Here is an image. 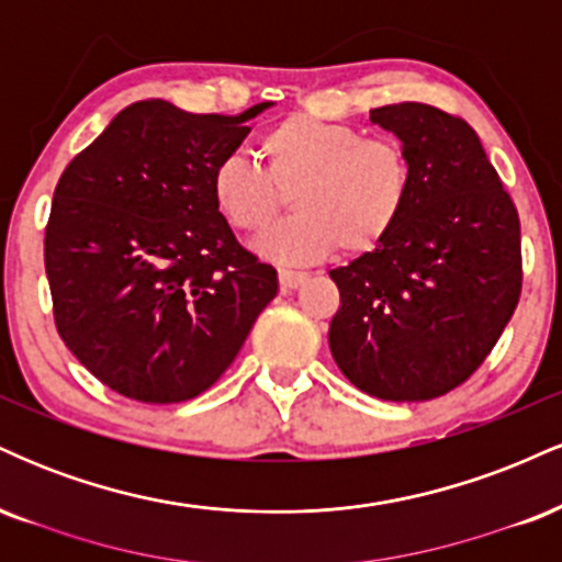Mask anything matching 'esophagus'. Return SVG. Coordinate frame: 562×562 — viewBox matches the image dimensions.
<instances>
[{
    "instance_id": "esophagus-1",
    "label": "esophagus",
    "mask_w": 562,
    "mask_h": 562,
    "mask_svg": "<svg viewBox=\"0 0 562 562\" xmlns=\"http://www.w3.org/2000/svg\"><path fill=\"white\" fill-rule=\"evenodd\" d=\"M280 285H282V290H295V288H301L303 282H306V272H293V269H280Z\"/></svg>"
}]
</instances>
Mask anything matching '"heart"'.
Segmentation results:
<instances>
[{
    "instance_id": "1",
    "label": "heart",
    "mask_w": 562,
    "mask_h": 562,
    "mask_svg": "<svg viewBox=\"0 0 562 562\" xmlns=\"http://www.w3.org/2000/svg\"><path fill=\"white\" fill-rule=\"evenodd\" d=\"M267 171L232 153L214 166L211 195L235 229L261 232L293 190L295 214L256 243L280 263H314L338 248L367 254L402 218L412 195L409 156L396 139L295 113L261 134Z\"/></svg>"
}]
</instances>
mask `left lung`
Wrapping results in <instances>:
<instances>
[{
	"label": "left lung",
	"mask_w": 562,
	"mask_h": 562,
	"mask_svg": "<svg viewBox=\"0 0 562 562\" xmlns=\"http://www.w3.org/2000/svg\"><path fill=\"white\" fill-rule=\"evenodd\" d=\"M402 139L412 195L378 248L333 269L330 351L359 391L428 402L492 353L520 299V218L468 121L425 102L370 111Z\"/></svg>",
	"instance_id": "left-lung-1"
}]
</instances>
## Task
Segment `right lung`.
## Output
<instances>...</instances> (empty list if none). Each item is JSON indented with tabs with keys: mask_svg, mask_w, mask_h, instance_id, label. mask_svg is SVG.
Instances as JSON below:
<instances>
[{
	"mask_svg": "<svg viewBox=\"0 0 562 562\" xmlns=\"http://www.w3.org/2000/svg\"><path fill=\"white\" fill-rule=\"evenodd\" d=\"M269 105L134 102L63 171L44 232L55 325L121 396L177 404L211 389L277 295L274 267L237 243L211 195L214 166Z\"/></svg>",
	"mask_w": 562,
	"mask_h": 562,
	"instance_id": "right-lung-1",
	"label": "right lung"
}]
</instances>
